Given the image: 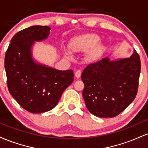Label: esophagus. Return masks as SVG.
I'll return each instance as SVG.
<instances>
[{"label": "esophagus", "mask_w": 148, "mask_h": 148, "mask_svg": "<svg viewBox=\"0 0 148 148\" xmlns=\"http://www.w3.org/2000/svg\"><path fill=\"white\" fill-rule=\"evenodd\" d=\"M81 75V69H78L75 72V76L76 78H80V76Z\"/></svg>", "instance_id": "obj_1"}]
</instances>
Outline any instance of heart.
Here are the masks:
<instances>
[{"label": "heart", "mask_w": 148, "mask_h": 148, "mask_svg": "<svg viewBox=\"0 0 148 148\" xmlns=\"http://www.w3.org/2000/svg\"><path fill=\"white\" fill-rule=\"evenodd\" d=\"M99 41V37L97 35L85 34L73 38L69 43V47L74 52H87L92 49L89 57L91 60H95L99 56L101 51V47L98 45ZM67 55L69 56V53Z\"/></svg>", "instance_id": "1"}]
</instances>
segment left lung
<instances>
[{
    "mask_svg": "<svg viewBox=\"0 0 148 148\" xmlns=\"http://www.w3.org/2000/svg\"><path fill=\"white\" fill-rule=\"evenodd\" d=\"M141 64L134 50L130 58H103L88 64L81 74L83 97L88 110L99 118H113L123 112L137 95Z\"/></svg>",
    "mask_w": 148,
    "mask_h": 148,
    "instance_id": "8db88e82",
    "label": "left lung"
}]
</instances>
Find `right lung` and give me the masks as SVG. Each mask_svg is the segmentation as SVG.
Returning <instances> with one entry per match:
<instances>
[{
    "label": "right lung",
    "instance_id": "right-lung-1",
    "mask_svg": "<svg viewBox=\"0 0 148 148\" xmlns=\"http://www.w3.org/2000/svg\"><path fill=\"white\" fill-rule=\"evenodd\" d=\"M47 25H33L16 33L5 56L7 84L10 94L22 108L33 113L53 109L74 81L72 69L59 71L35 63L32 45L49 35Z\"/></svg>",
    "mask_w": 148,
    "mask_h": 148
}]
</instances>
